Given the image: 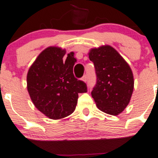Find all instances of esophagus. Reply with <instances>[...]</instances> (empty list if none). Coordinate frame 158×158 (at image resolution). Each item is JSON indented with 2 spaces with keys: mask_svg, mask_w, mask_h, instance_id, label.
<instances>
[{
  "mask_svg": "<svg viewBox=\"0 0 158 158\" xmlns=\"http://www.w3.org/2000/svg\"><path fill=\"white\" fill-rule=\"evenodd\" d=\"M82 80L83 81V82H86V81H87V76H86V75H85V76H83V77L82 78Z\"/></svg>",
  "mask_w": 158,
  "mask_h": 158,
  "instance_id": "obj_1",
  "label": "esophagus"
}]
</instances>
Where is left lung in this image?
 Listing matches in <instances>:
<instances>
[{"label":"left lung","mask_w":158,"mask_h":158,"mask_svg":"<svg viewBox=\"0 0 158 158\" xmlns=\"http://www.w3.org/2000/svg\"><path fill=\"white\" fill-rule=\"evenodd\" d=\"M88 54L97 74L91 95L97 107L111 115L121 114L129 104L134 89L130 66L109 45L92 48Z\"/></svg>","instance_id":"1"}]
</instances>
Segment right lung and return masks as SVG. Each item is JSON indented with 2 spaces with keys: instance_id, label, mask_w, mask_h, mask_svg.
<instances>
[{
  "instance_id": "1",
  "label": "right lung",
  "mask_w": 158,
  "mask_h": 158,
  "mask_svg": "<svg viewBox=\"0 0 158 158\" xmlns=\"http://www.w3.org/2000/svg\"><path fill=\"white\" fill-rule=\"evenodd\" d=\"M65 49L48 47L36 57L27 73V89L35 107L54 120L70 115L77 104L79 94L87 92L86 83L73 75L76 59Z\"/></svg>"
}]
</instances>
